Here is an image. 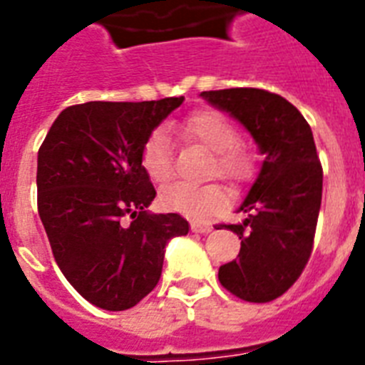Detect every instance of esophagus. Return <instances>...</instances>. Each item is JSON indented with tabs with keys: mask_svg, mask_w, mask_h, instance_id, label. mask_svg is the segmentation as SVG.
Masks as SVG:
<instances>
[{
	"mask_svg": "<svg viewBox=\"0 0 365 365\" xmlns=\"http://www.w3.org/2000/svg\"><path fill=\"white\" fill-rule=\"evenodd\" d=\"M211 228L213 226L210 222H198V220H192L191 222V230L195 234H207V232H211Z\"/></svg>",
	"mask_w": 365,
	"mask_h": 365,
	"instance_id": "esophagus-1",
	"label": "esophagus"
}]
</instances>
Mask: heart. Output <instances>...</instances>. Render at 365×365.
Listing matches in <instances>:
<instances>
[{
    "label": "heart",
    "mask_w": 365,
    "mask_h": 365,
    "mask_svg": "<svg viewBox=\"0 0 365 365\" xmlns=\"http://www.w3.org/2000/svg\"><path fill=\"white\" fill-rule=\"evenodd\" d=\"M185 131L198 139L204 146L215 152L211 168L219 176L241 182L250 174L252 161L250 155L235 146L240 140V133L235 125L219 111H198L185 120ZM140 163L154 182H167L173 174V154H170V139L165 130H155L145 140L140 152ZM161 206L174 213L206 219L211 213L225 206V192L219 185H192V183L176 182L168 185L159 195Z\"/></svg>",
    "instance_id": "heart-1"
}]
</instances>
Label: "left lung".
<instances>
[{
  "instance_id": "1",
  "label": "left lung",
  "mask_w": 365,
  "mask_h": 365,
  "mask_svg": "<svg viewBox=\"0 0 365 365\" xmlns=\"http://www.w3.org/2000/svg\"><path fill=\"white\" fill-rule=\"evenodd\" d=\"M200 96L249 131L263 161L237 211V259L219 267L220 284L249 302L284 295L310 259L323 195L312 128L293 103L262 88L204 91Z\"/></svg>"
}]
</instances>
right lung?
<instances>
[{"mask_svg": "<svg viewBox=\"0 0 365 365\" xmlns=\"http://www.w3.org/2000/svg\"><path fill=\"white\" fill-rule=\"evenodd\" d=\"M182 103L183 96L66 107L38 150V215L53 258L102 310L143 301L159 282L168 241L189 232L178 213H150L155 189L140 163L145 140Z\"/></svg>", "mask_w": 365, "mask_h": 365, "instance_id": "1", "label": "right lung"}]
</instances>
